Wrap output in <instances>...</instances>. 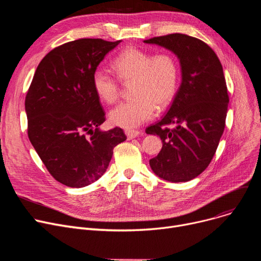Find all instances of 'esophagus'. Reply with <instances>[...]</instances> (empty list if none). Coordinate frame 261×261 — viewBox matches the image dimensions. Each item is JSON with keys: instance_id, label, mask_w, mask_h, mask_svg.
I'll list each match as a JSON object with an SVG mask.
<instances>
[{"instance_id": "esophagus-1", "label": "esophagus", "mask_w": 261, "mask_h": 261, "mask_svg": "<svg viewBox=\"0 0 261 261\" xmlns=\"http://www.w3.org/2000/svg\"><path fill=\"white\" fill-rule=\"evenodd\" d=\"M125 133H126V135H127L128 140H132V139L138 138V136L141 134L140 131H138V130H132V129H131V130H130V129L126 130Z\"/></svg>"}]
</instances>
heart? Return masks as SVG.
Instances as JSON below:
<instances>
[{
    "mask_svg": "<svg viewBox=\"0 0 261 261\" xmlns=\"http://www.w3.org/2000/svg\"><path fill=\"white\" fill-rule=\"evenodd\" d=\"M115 78L103 68H96L92 75V87L97 97L113 103L119 97V82H131V100L121 102L112 109L109 118L114 126L135 128L151 119L156 107L163 109L173 99L179 66L172 55L129 47L123 49L112 61Z\"/></svg>",
    "mask_w": 261,
    "mask_h": 261,
    "instance_id": "heart-1",
    "label": "heart"
}]
</instances>
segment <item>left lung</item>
Instances as JSON below:
<instances>
[{
	"label": "left lung",
	"mask_w": 261,
	"mask_h": 261,
	"mask_svg": "<svg viewBox=\"0 0 261 261\" xmlns=\"http://www.w3.org/2000/svg\"><path fill=\"white\" fill-rule=\"evenodd\" d=\"M144 42L173 51L182 70L181 86L166 115L146 129L163 142L150 167L161 179L187 182L207 168L224 131L229 98L223 68L212 47L195 37L170 34Z\"/></svg>",
	"instance_id": "1"
}]
</instances>
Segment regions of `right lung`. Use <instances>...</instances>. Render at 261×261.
I'll list each match as a JSON object with an SVG mask.
<instances>
[{
	"label": "right lung",
	"instance_id": "1",
	"mask_svg": "<svg viewBox=\"0 0 261 261\" xmlns=\"http://www.w3.org/2000/svg\"><path fill=\"white\" fill-rule=\"evenodd\" d=\"M121 41L79 39L41 60L25 97L29 139L55 180L80 188L106 172L122 129L100 131L105 111L92 75Z\"/></svg>",
	"mask_w": 261,
	"mask_h": 261
}]
</instances>
